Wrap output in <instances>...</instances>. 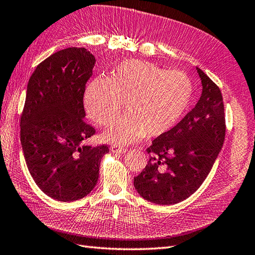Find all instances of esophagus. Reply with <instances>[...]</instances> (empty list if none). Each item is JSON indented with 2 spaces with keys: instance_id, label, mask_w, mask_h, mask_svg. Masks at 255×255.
Returning <instances> with one entry per match:
<instances>
[{
  "instance_id": "1",
  "label": "esophagus",
  "mask_w": 255,
  "mask_h": 255,
  "mask_svg": "<svg viewBox=\"0 0 255 255\" xmlns=\"http://www.w3.org/2000/svg\"><path fill=\"white\" fill-rule=\"evenodd\" d=\"M111 151H112L113 153H126L127 152V148L123 147V146H120V145H116V144H113L112 146H111Z\"/></svg>"
}]
</instances>
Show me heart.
Segmentation results:
<instances>
[{
	"label": "heart",
	"mask_w": 255,
	"mask_h": 255,
	"mask_svg": "<svg viewBox=\"0 0 255 255\" xmlns=\"http://www.w3.org/2000/svg\"><path fill=\"white\" fill-rule=\"evenodd\" d=\"M193 85L180 71H166L152 62L127 59L116 64L110 78L97 77L85 93V108L90 119L109 125L123 109L121 116L104 132L116 143H133L158 136L172 129L190 106Z\"/></svg>",
	"instance_id": "b5f03b06"
}]
</instances>
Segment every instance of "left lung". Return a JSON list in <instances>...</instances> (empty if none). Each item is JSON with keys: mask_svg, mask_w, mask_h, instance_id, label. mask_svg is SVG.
I'll return each instance as SVG.
<instances>
[{"mask_svg": "<svg viewBox=\"0 0 255 255\" xmlns=\"http://www.w3.org/2000/svg\"><path fill=\"white\" fill-rule=\"evenodd\" d=\"M202 91L195 108L159 135L146 152L143 171L133 179L136 192L157 205H174L198 190L210 172L225 138L223 98L209 76L196 68Z\"/></svg>", "mask_w": 255, "mask_h": 255, "instance_id": "left-lung-1", "label": "left lung"}]
</instances>
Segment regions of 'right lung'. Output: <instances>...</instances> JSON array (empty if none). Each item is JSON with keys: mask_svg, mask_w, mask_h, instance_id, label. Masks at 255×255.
Returning a JSON list of instances; mask_svg holds the SVG:
<instances>
[{"mask_svg": "<svg viewBox=\"0 0 255 255\" xmlns=\"http://www.w3.org/2000/svg\"><path fill=\"white\" fill-rule=\"evenodd\" d=\"M95 56L86 48L57 51L31 75L20 121L25 162L36 185L58 201L88 195L99 179L107 145L84 144L95 129L85 123V85Z\"/></svg>", "mask_w": 255, "mask_h": 255, "instance_id": "add662e5", "label": "right lung"}]
</instances>
